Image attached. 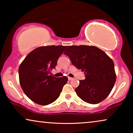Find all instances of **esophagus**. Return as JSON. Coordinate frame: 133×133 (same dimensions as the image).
I'll list each match as a JSON object with an SVG mask.
<instances>
[{"label": "esophagus", "instance_id": "34e87169", "mask_svg": "<svg viewBox=\"0 0 133 133\" xmlns=\"http://www.w3.org/2000/svg\"><path fill=\"white\" fill-rule=\"evenodd\" d=\"M68 81H71V80L72 79V78L70 77H68Z\"/></svg>", "mask_w": 133, "mask_h": 133}]
</instances>
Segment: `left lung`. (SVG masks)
<instances>
[{"label":"left lung","instance_id":"left-lung-1","mask_svg":"<svg viewBox=\"0 0 133 133\" xmlns=\"http://www.w3.org/2000/svg\"><path fill=\"white\" fill-rule=\"evenodd\" d=\"M64 54L85 75V79L81 80L76 88L77 95L91 104H97L107 98L116 80L112 59L101 49L88 45L70 46Z\"/></svg>","mask_w":133,"mask_h":133}]
</instances>
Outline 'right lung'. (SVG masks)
I'll list each match as a JSON object with an SVG mask.
<instances>
[{
  "mask_svg": "<svg viewBox=\"0 0 133 133\" xmlns=\"http://www.w3.org/2000/svg\"><path fill=\"white\" fill-rule=\"evenodd\" d=\"M66 46H45L34 49L26 56L19 68L20 84L25 94L37 104L47 105L59 97L68 77H55L50 71Z\"/></svg>",
  "mask_w": 133,
  "mask_h": 133,
  "instance_id": "1",
  "label": "right lung"
}]
</instances>
